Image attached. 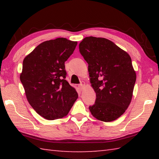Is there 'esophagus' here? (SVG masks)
Segmentation results:
<instances>
[{"label":"esophagus","instance_id":"esophagus-1","mask_svg":"<svg viewBox=\"0 0 159 159\" xmlns=\"http://www.w3.org/2000/svg\"><path fill=\"white\" fill-rule=\"evenodd\" d=\"M85 86V82H82L81 83H80V84L79 85V88H80V90H83V88H84V87Z\"/></svg>","mask_w":159,"mask_h":159}]
</instances>
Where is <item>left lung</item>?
Instances as JSON below:
<instances>
[{"label": "left lung", "mask_w": 159, "mask_h": 159, "mask_svg": "<svg viewBox=\"0 0 159 159\" xmlns=\"http://www.w3.org/2000/svg\"><path fill=\"white\" fill-rule=\"evenodd\" d=\"M79 50L88 64L90 82L96 100L89 109L98 120L111 122L130 105L136 73L128 54L104 38L85 37Z\"/></svg>", "instance_id": "obj_1"}]
</instances>
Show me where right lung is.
<instances>
[{"instance_id": "add662e5", "label": "right lung", "mask_w": 159, "mask_h": 159, "mask_svg": "<svg viewBox=\"0 0 159 159\" xmlns=\"http://www.w3.org/2000/svg\"><path fill=\"white\" fill-rule=\"evenodd\" d=\"M76 45L77 41L58 38L41 43L24 59L20 78L26 99L45 119L66 116L78 98L65 80L64 65Z\"/></svg>"}]
</instances>
